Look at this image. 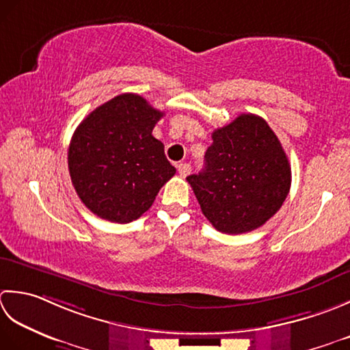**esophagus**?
I'll return each mask as SVG.
<instances>
[{"label":"esophagus","instance_id":"esophagus-1","mask_svg":"<svg viewBox=\"0 0 350 350\" xmlns=\"http://www.w3.org/2000/svg\"><path fill=\"white\" fill-rule=\"evenodd\" d=\"M176 167H178V174H180L183 178L187 176L190 174V170H191L189 163H180V165H178Z\"/></svg>","mask_w":350,"mask_h":350}]
</instances>
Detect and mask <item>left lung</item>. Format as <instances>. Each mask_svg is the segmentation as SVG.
I'll use <instances>...</instances> for the list:
<instances>
[{"mask_svg": "<svg viewBox=\"0 0 350 350\" xmlns=\"http://www.w3.org/2000/svg\"><path fill=\"white\" fill-rule=\"evenodd\" d=\"M211 137L205 167L187 181L217 231H254L281 208L290 191L291 169L281 142L252 113L217 128Z\"/></svg>", "mask_w": 350, "mask_h": 350, "instance_id": "1", "label": "left lung"}]
</instances>
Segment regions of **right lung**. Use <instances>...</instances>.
Wrapping results in <instances>:
<instances>
[{
    "mask_svg": "<svg viewBox=\"0 0 350 350\" xmlns=\"http://www.w3.org/2000/svg\"><path fill=\"white\" fill-rule=\"evenodd\" d=\"M165 113L135 94L118 95L77 126L68 166L77 195L101 219L128 224L151 208L176 172L152 135Z\"/></svg>",
    "mask_w": 350,
    "mask_h": 350,
    "instance_id": "right-lung-1",
    "label": "right lung"
}]
</instances>
